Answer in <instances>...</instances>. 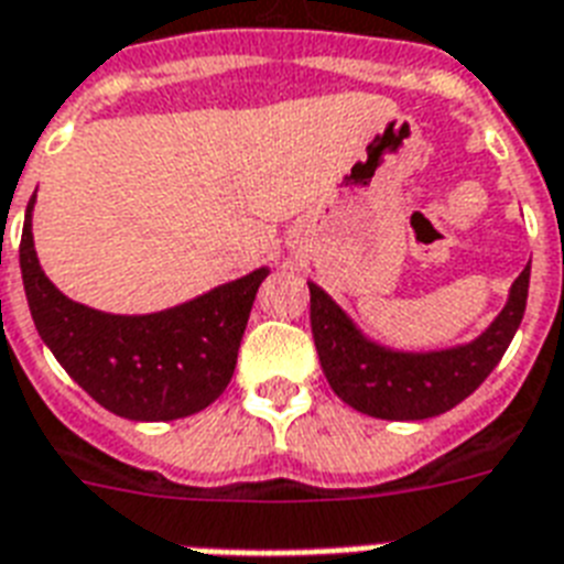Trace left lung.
I'll return each instance as SVG.
<instances>
[{"mask_svg":"<svg viewBox=\"0 0 564 564\" xmlns=\"http://www.w3.org/2000/svg\"><path fill=\"white\" fill-rule=\"evenodd\" d=\"M307 286L310 327L330 389L371 419L421 421L454 410L507 354L524 318L530 265L509 286L507 304L480 336L433 351L377 343L318 283L307 281Z\"/></svg>","mask_w":564,"mask_h":564,"instance_id":"8db88e82","label":"left lung"}]
</instances>
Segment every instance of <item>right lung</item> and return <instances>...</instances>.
Here are the masks:
<instances>
[{"instance_id": "1", "label": "right lung", "mask_w": 564, "mask_h": 564, "mask_svg": "<svg viewBox=\"0 0 564 564\" xmlns=\"http://www.w3.org/2000/svg\"><path fill=\"white\" fill-rule=\"evenodd\" d=\"M25 207L20 269L31 318L55 360L105 410L128 421H175L210 406L237 369L251 304L269 269L213 286L175 307L119 316L66 299L48 281Z\"/></svg>"}]
</instances>
